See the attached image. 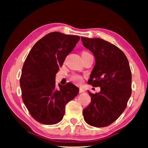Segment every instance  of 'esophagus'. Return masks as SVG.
<instances>
[{
	"label": "esophagus",
	"mask_w": 148,
	"mask_h": 148,
	"mask_svg": "<svg viewBox=\"0 0 148 148\" xmlns=\"http://www.w3.org/2000/svg\"><path fill=\"white\" fill-rule=\"evenodd\" d=\"M84 92V90L83 88H82V87H79V93H81V92Z\"/></svg>",
	"instance_id": "obj_1"
}]
</instances>
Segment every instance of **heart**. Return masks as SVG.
Returning <instances> with one entry per match:
<instances>
[{"label":"heart","mask_w":148,"mask_h":148,"mask_svg":"<svg viewBox=\"0 0 148 148\" xmlns=\"http://www.w3.org/2000/svg\"><path fill=\"white\" fill-rule=\"evenodd\" d=\"M84 53H87V52H84ZM71 79L76 84H80L82 83L83 78H82V77L79 74H74L73 76H72Z\"/></svg>","instance_id":"heart-1"}]
</instances>
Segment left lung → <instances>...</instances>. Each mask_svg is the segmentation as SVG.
I'll return each mask as SVG.
<instances>
[{"label": "left lung", "instance_id": "8db88e82", "mask_svg": "<svg viewBox=\"0 0 148 148\" xmlns=\"http://www.w3.org/2000/svg\"><path fill=\"white\" fill-rule=\"evenodd\" d=\"M84 46L95 57V65L88 80L101 91L92 94L91 101L83 110L86 122L103 127L114 122L124 112L131 95L132 75L126 56L121 49L101 38H81Z\"/></svg>", "mask_w": 148, "mask_h": 148}]
</instances>
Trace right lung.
<instances>
[{
  "instance_id": "add662e5",
  "label": "right lung",
  "mask_w": 148,
  "mask_h": 148,
  "mask_svg": "<svg viewBox=\"0 0 148 148\" xmlns=\"http://www.w3.org/2000/svg\"><path fill=\"white\" fill-rule=\"evenodd\" d=\"M79 36L59 32L46 34L36 42L22 68V99L33 118L44 125L61 121L65 106L76 97L79 89L71 83L56 87V76L66 57L79 40Z\"/></svg>"
}]
</instances>
